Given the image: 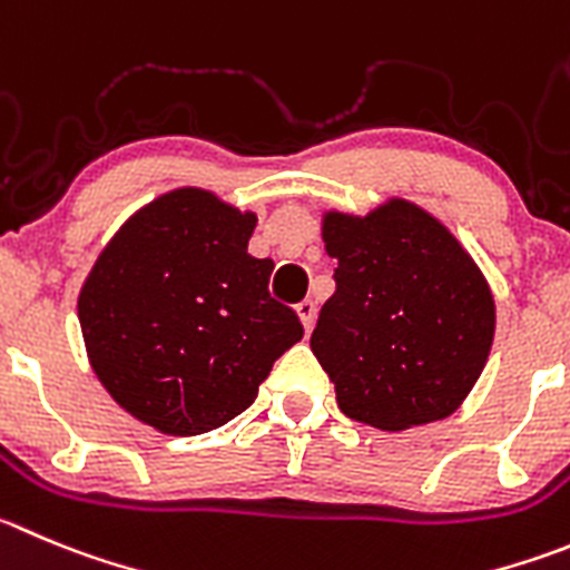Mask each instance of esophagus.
<instances>
[{
	"label": "esophagus",
	"mask_w": 570,
	"mask_h": 570,
	"mask_svg": "<svg viewBox=\"0 0 570 570\" xmlns=\"http://www.w3.org/2000/svg\"><path fill=\"white\" fill-rule=\"evenodd\" d=\"M295 312H297V317H301V323H303V332L309 334L312 326H315L317 306H315V303H312V301H303V303H297Z\"/></svg>",
	"instance_id": "34e87169"
}]
</instances>
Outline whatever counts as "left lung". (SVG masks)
Returning a JSON list of instances; mask_svg holds the SVG:
<instances>
[{
  "mask_svg": "<svg viewBox=\"0 0 570 570\" xmlns=\"http://www.w3.org/2000/svg\"><path fill=\"white\" fill-rule=\"evenodd\" d=\"M323 242L337 289L312 351L340 411L391 433L459 411L494 337L492 289L459 238L413 202L387 199L365 216L328 210Z\"/></svg>",
  "mask_w": 570,
  "mask_h": 570,
  "instance_id": "left-lung-1",
  "label": "left lung"
}]
</instances>
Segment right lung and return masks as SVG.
<instances>
[{
	"label": "right lung",
	"instance_id": "add662e5",
	"mask_svg": "<svg viewBox=\"0 0 570 570\" xmlns=\"http://www.w3.org/2000/svg\"><path fill=\"white\" fill-rule=\"evenodd\" d=\"M255 213L202 188L157 196L111 236L78 295L89 365L117 405L168 435L247 411L275 360L303 337L253 258Z\"/></svg>",
	"mask_w": 570,
	"mask_h": 570
}]
</instances>
